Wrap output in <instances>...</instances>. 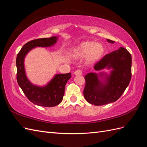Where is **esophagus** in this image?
Segmentation results:
<instances>
[{"label": "esophagus", "instance_id": "34e87169", "mask_svg": "<svg viewBox=\"0 0 147 147\" xmlns=\"http://www.w3.org/2000/svg\"><path fill=\"white\" fill-rule=\"evenodd\" d=\"M75 75H80L82 74V72L81 70H77L76 71H75L74 72Z\"/></svg>", "mask_w": 147, "mask_h": 147}]
</instances>
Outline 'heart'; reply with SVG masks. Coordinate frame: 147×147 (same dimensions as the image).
Instances as JSON below:
<instances>
[{
  "mask_svg": "<svg viewBox=\"0 0 147 147\" xmlns=\"http://www.w3.org/2000/svg\"><path fill=\"white\" fill-rule=\"evenodd\" d=\"M104 51V46L99 43L94 42H85L78 47L74 48L72 54L77 57L86 56L89 61H94L99 59Z\"/></svg>",
  "mask_w": 147,
  "mask_h": 147,
  "instance_id": "obj_1",
  "label": "heart"
}]
</instances>
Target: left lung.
<instances>
[{
  "label": "left lung",
  "instance_id": "obj_1",
  "mask_svg": "<svg viewBox=\"0 0 147 147\" xmlns=\"http://www.w3.org/2000/svg\"><path fill=\"white\" fill-rule=\"evenodd\" d=\"M107 41L112 43L115 42L110 39H107ZM131 66L130 53L123 47L104 56L94 65V69L99 70L107 67L113 69V71L104 83L100 82L96 74L86 75V84L83 90L84 98L94 105H103L117 100L130 83Z\"/></svg>",
  "mask_w": 147,
  "mask_h": 147
}]
</instances>
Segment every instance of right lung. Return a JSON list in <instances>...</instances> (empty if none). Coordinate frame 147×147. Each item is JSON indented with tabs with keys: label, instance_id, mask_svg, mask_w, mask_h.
Listing matches in <instances>:
<instances>
[{
	"label": "right lung",
	"instance_id": "right-lung-1",
	"mask_svg": "<svg viewBox=\"0 0 147 147\" xmlns=\"http://www.w3.org/2000/svg\"><path fill=\"white\" fill-rule=\"evenodd\" d=\"M57 37L41 38L26 43L18 53L16 64V80L19 86L28 99L33 104L42 107H55L63 100L65 86L71 78V73L57 74L47 86H34L28 80L25 74L24 59L26 54L36 47H51L57 41Z\"/></svg>",
	"mask_w": 147,
	"mask_h": 147
}]
</instances>
